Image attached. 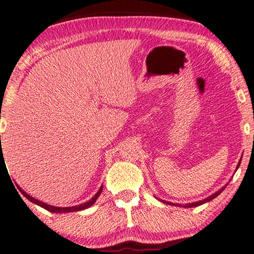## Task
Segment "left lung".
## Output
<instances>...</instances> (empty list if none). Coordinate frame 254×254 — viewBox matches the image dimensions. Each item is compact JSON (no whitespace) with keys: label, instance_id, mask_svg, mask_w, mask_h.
Segmentation results:
<instances>
[{"label":"left lung","instance_id":"8db88e82","mask_svg":"<svg viewBox=\"0 0 254 254\" xmlns=\"http://www.w3.org/2000/svg\"><path fill=\"white\" fill-rule=\"evenodd\" d=\"M242 161V160H241ZM239 165H241V162H239L238 164V166H237V168L239 167ZM226 187V186H225ZM225 187H223V188H221L219 189L218 191H216L215 194H212V195H210L209 196V197H207V198H204V200H202V201H198V202H194V203H188V204H186L185 207L186 208H192V207H197V205H201V204H203V203H205V202H209V201H211V200H214L215 197H217V196L221 194V192L224 190V188ZM161 201V200H160ZM164 202V203H167V204H173V205H180V204H175V203H171V202H167V201H162Z\"/></svg>","mask_w":254,"mask_h":254}]
</instances>
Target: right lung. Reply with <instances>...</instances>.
Returning a JSON list of instances; mask_svg holds the SVG:
<instances>
[{
	"label": "right lung",
	"instance_id": "1",
	"mask_svg": "<svg viewBox=\"0 0 254 254\" xmlns=\"http://www.w3.org/2000/svg\"><path fill=\"white\" fill-rule=\"evenodd\" d=\"M102 186H101V188L99 189V191L96 192L95 195H94V197H92L90 198L89 201H87V202H84V203H82V204H79V205H74V207H66V208H63V207H54V205H50V204H47V203H44V202H42V201H38V200H36L35 197H32V196H30L29 194H26V192L23 190L22 188H19L18 187V189H19V191L22 192L23 195L25 196L26 198H28L29 201H31V202H33V203L35 204H37V205H39V207H42V208H44V209H46V210H49V211H51V212H72V211H79V210H83V209H87V208H89V207H92V205L95 203V201L97 200V197H99L100 196V194L101 192H102Z\"/></svg>",
	"mask_w": 254,
	"mask_h": 254
}]
</instances>
